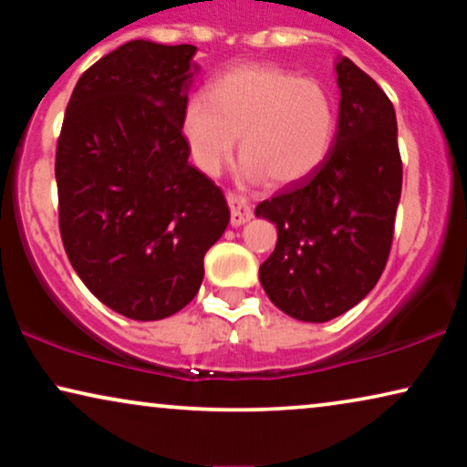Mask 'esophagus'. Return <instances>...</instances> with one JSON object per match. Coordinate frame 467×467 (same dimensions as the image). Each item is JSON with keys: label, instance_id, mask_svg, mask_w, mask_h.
I'll return each instance as SVG.
<instances>
[{"label": "esophagus", "instance_id": "1", "mask_svg": "<svg viewBox=\"0 0 467 467\" xmlns=\"http://www.w3.org/2000/svg\"><path fill=\"white\" fill-rule=\"evenodd\" d=\"M227 203H229V213H232V225L234 227H240L244 225V223H248L253 219V210L251 206H248V202L244 200V197L235 195L229 191L227 193Z\"/></svg>", "mask_w": 467, "mask_h": 467}]
</instances>
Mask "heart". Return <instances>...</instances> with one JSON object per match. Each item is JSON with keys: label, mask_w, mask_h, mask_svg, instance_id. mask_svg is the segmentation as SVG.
<instances>
[{"label": "heart", "mask_w": 467, "mask_h": 467, "mask_svg": "<svg viewBox=\"0 0 467 467\" xmlns=\"http://www.w3.org/2000/svg\"><path fill=\"white\" fill-rule=\"evenodd\" d=\"M336 108L315 78L267 63H242L197 93L182 112L191 159L216 174L234 155L240 136L246 181L285 187L321 168L334 142Z\"/></svg>", "instance_id": "heart-1"}]
</instances>
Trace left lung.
Wrapping results in <instances>:
<instances>
[{
	"label": "left lung",
	"instance_id": "obj_1",
	"mask_svg": "<svg viewBox=\"0 0 467 467\" xmlns=\"http://www.w3.org/2000/svg\"><path fill=\"white\" fill-rule=\"evenodd\" d=\"M336 74L337 131L321 168L254 208L278 229L261 285L276 308L306 323L331 321L374 289L401 195L391 99L347 57Z\"/></svg>",
	"mask_w": 467,
	"mask_h": 467
}]
</instances>
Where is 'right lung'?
Instances as JSON below:
<instances>
[{
    "instance_id": "right-lung-1",
    "label": "right lung",
    "mask_w": 467,
    "mask_h": 467,
    "mask_svg": "<svg viewBox=\"0 0 467 467\" xmlns=\"http://www.w3.org/2000/svg\"><path fill=\"white\" fill-rule=\"evenodd\" d=\"M195 47L131 40L76 82L57 140L59 232L87 289L159 321L197 296L203 254L229 223L223 191L182 136Z\"/></svg>"
}]
</instances>
